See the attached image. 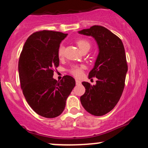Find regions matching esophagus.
Returning a JSON list of instances; mask_svg holds the SVG:
<instances>
[{"label": "esophagus", "instance_id": "obj_1", "mask_svg": "<svg viewBox=\"0 0 148 148\" xmlns=\"http://www.w3.org/2000/svg\"><path fill=\"white\" fill-rule=\"evenodd\" d=\"M76 85L81 84V81H79V80H78V79H76Z\"/></svg>", "mask_w": 148, "mask_h": 148}]
</instances>
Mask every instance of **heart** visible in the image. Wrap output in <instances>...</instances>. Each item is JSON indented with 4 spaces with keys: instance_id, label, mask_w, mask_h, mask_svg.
<instances>
[{
    "instance_id": "obj_1",
    "label": "heart",
    "mask_w": 148,
    "mask_h": 148,
    "mask_svg": "<svg viewBox=\"0 0 148 148\" xmlns=\"http://www.w3.org/2000/svg\"><path fill=\"white\" fill-rule=\"evenodd\" d=\"M77 45L79 46L80 49L81 50V51L86 50V49H90V44L88 40H84V39H81L79 40L77 42ZM64 47L62 45H61L59 47L58 50V55L59 58H62L64 56ZM84 66H73L69 69V72L71 74H73L74 76H76V77H79L82 75L83 74V69H84Z\"/></svg>"
}]
</instances>
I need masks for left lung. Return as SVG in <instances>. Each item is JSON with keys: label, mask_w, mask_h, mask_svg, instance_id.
Segmentation results:
<instances>
[{"label": "left lung", "mask_w": 148, "mask_h": 148, "mask_svg": "<svg viewBox=\"0 0 148 148\" xmlns=\"http://www.w3.org/2000/svg\"><path fill=\"white\" fill-rule=\"evenodd\" d=\"M79 33L94 37L99 47L95 66L88 75L97 81L93 86L82 82L86 92L80 100L88 113L101 116L114 108L123 94L128 70L125 48L117 35L101 25H93Z\"/></svg>", "instance_id": "left-lung-1"}]
</instances>
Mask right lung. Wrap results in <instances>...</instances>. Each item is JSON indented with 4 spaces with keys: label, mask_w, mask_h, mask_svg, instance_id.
Masks as SVG:
<instances>
[{
    "label": "right lung",
    "mask_w": 148,
    "mask_h": 148,
    "mask_svg": "<svg viewBox=\"0 0 148 148\" xmlns=\"http://www.w3.org/2000/svg\"><path fill=\"white\" fill-rule=\"evenodd\" d=\"M67 34L41 30L30 35L25 42L18 60V74L27 102L35 113L53 118L64 111L66 100L76 85L66 75L60 81L53 78L59 66L58 50Z\"/></svg>",
    "instance_id": "add662e5"
}]
</instances>
